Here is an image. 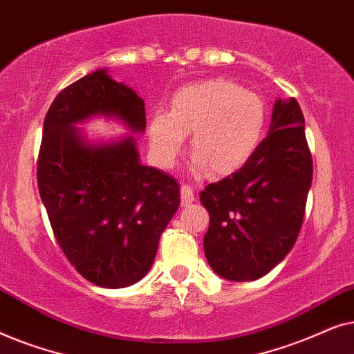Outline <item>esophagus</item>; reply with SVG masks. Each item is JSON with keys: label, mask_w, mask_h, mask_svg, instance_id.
<instances>
[{"label": "esophagus", "mask_w": 354, "mask_h": 354, "mask_svg": "<svg viewBox=\"0 0 354 354\" xmlns=\"http://www.w3.org/2000/svg\"><path fill=\"white\" fill-rule=\"evenodd\" d=\"M193 200H195V192H193V188L190 185H182L180 187V203L183 207L190 206Z\"/></svg>", "instance_id": "1"}]
</instances>
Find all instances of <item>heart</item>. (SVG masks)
Listing matches in <instances>:
<instances>
[{
  "label": "heart",
  "mask_w": 354,
  "mask_h": 354,
  "mask_svg": "<svg viewBox=\"0 0 354 354\" xmlns=\"http://www.w3.org/2000/svg\"><path fill=\"white\" fill-rule=\"evenodd\" d=\"M268 111L259 95L230 80H203L174 95L171 113L158 111L148 127L149 153L161 167H172L192 133L196 171L214 176L239 171L264 137Z\"/></svg>",
  "instance_id": "1"
}]
</instances>
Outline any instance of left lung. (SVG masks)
<instances>
[{
  "mask_svg": "<svg viewBox=\"0 0 354 354\" xmlns=\"http://www.w3.org/2000/svg\"><path fill=\"white\" fill-rule=\"evenodd\" d=\"M311 182L301 108L295 98L277 100L269 135L250 161L200 193L209 212L203 245L212 270L234 282L272 270L298 239Z\"/></svg>",
  "mask_w": 354,
  "mask_h": 354,
  "instance_id": "8db88e82",
  "label": "left lung"
}]
</instances>
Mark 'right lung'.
Segmentation results:
<instances>
[{"instance_id":"right-lung-1","label":"right lung","mask_w":354,"mask_h":354,"mask_svg":"<svg viewBox=\"0 0 354 354\" xmlns=\"http://www.w3.org/2000/svg\"><path fill=\"white\" fill-rule=\"evenodd\" d=\"M114 118L130 132L147 129L145 103L106 69L56 96L43 122L38 192L66 258L82 277L124 288L151 269L161 234L180 205L178 183L140 162L132 135L86 142L77 124Z\"/></svg>"}]
</instances>
